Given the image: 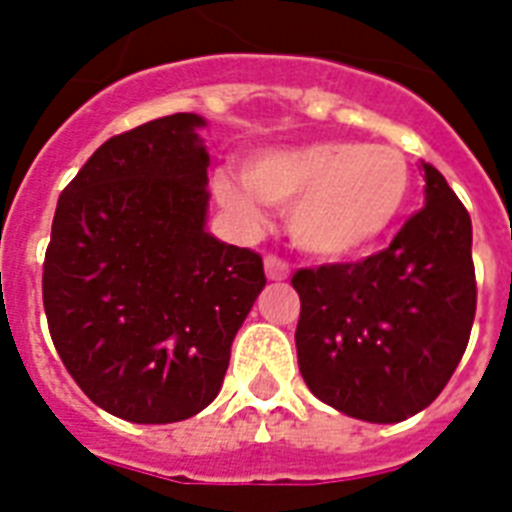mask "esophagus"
<instances>
[{
	"label": "esophagus",
	"mask_w": 512,
	"mask_h": 512,
	"mask_svg": "<svg viewBox=\"0 0 512 512\" xmlns=\"http://www.w3.org/2000/svg\"><path fill=\"white\" fill-rule=\"evenodd\" d=\"M265 276L271 281H284L289 276V265L276 255H265Z\"/></svg>",
	"instance_id": "esophagus-1"
}]
</instances>
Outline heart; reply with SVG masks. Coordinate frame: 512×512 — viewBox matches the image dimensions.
I'll return each instance as SVG.
<instances>
[{"label":"heart","instance_id":"obj_1","mask_svg":"<svg viewBox=\"0 0 512 512\" xmlns=\"http://www.w3.org/2000/svg\"><path fill=\"white\" fill-rule=\"evenodd\" d=\"M244 185L217 175L220 207L247 228L260 225L257 201L287 207L297 249L324 260L364 252L396 225L412 193V167L382 143L324 140L289 151H265L241 167Z\"/></svg>","mask_w":512,"mask_h":512}]
</instances>
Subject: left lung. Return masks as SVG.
<instances>
[{"label":"left lung","mask_w":512,"mask_h":512,"mask_svg":"<svg viewBox=\"0 0 512 512\" xmlns=\"http://www.w3.org/2000/svg\"><path fill=\"white\" fill-rule=\"evenodd\" d=\"M425 207L388 249L358 263L303 268L297 364L337 412L401 422L436 401L468 348L476 316L473 225L433 164Z\"/></svg>","instance_id":"left-lung-1"}]
</instances>
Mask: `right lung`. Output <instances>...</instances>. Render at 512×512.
I'll return each instance as SVG.
<instances>
[{
    "label": "right lung",
    "mask_w": 512,
    "mask_h": 512,
    "mask_svg": "<svg viewBox=\"0 0 512 512\" xmlns=\"http://www.w3.org/2000/svg\"><path fill=\"white\" fill-rule=\"evenodd\" d=\"M204 124L172 114L106 140L52 220V342L92 404L127 422L167 425L212 404L265 287L263 257L204 228Z\"/></svg>",
    "instance_id": "obj_1"
}]
</instances>
